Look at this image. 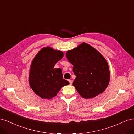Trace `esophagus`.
<instances>
[{
    "mask_svg": "<svg viewBox=\"0 0 134 134\" xmlns=\"http://www.w3.org/2000/svg\"><path fill=\"white\" fill-rule=\"evenodd\" d=\"M69 84H70V85H72V81L71 80H69Z\"/></svg>",
    "mask_w": 134,
    "mask_h": 134,
    "instance_id": "1",
    "label": "esophagus"
}]
</instances>
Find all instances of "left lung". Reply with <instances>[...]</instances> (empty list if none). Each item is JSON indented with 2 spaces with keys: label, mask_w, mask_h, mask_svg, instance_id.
<instances>
[{
  "label": "left lung",
  "mask_w": 134,
  "mask_h": 134,
  "mask_svg": "<svg viewBox=\"0 0 134 134\" xmlns=\"http://www.w3.org/2000/svg\"><path fill=\"white\" fill-rule=\"evenodd\" d=\"M73 65L76 78L72 85L84 98H93L102 93L109 82V70L107 61L90 44L83 43L66 54Z\"/></svg>",
  "instance_id": "obj_1"
}]
</instances>
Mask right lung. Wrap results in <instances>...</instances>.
I'll return each instance as SVG.
<instances>
[{
    "label": "right lung",
    "mask_w": 134,
    "mask_h": 134,
    "mask_svg": "<svg viewBox=\"0 0 134 134\" xmlns=\"http://www.w3.org/2000/svg\"><path fill=\"white\" fill-rule=\"evenodd\" d=\"M63 56L62 51L47 47L40 50L32 61L29 83L32 90L41 98H53L61 88L69 84L63 79L61 69L54 68Z\"/></svg>",
    "instance_id": "1"
}]
</instances>
